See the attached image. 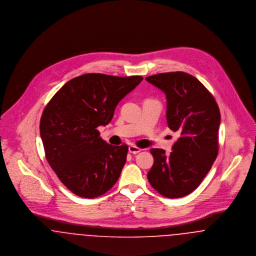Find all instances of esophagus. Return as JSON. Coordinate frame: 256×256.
I'll return each mask as SVG.
<instances>
[{
    "mask_svg": "<svg viewBox=\"0 0 256 256\" xmlns=\"http://www.w3.org/2000/svg\"><path fill=\"white\" fill-rule=\"evenodd\" d=\"M128 152H130V154H138V152H141V148L136 146H128Z\"/></svg>",
    "mask_w": 256,
    "mask_h": 256,
    "instance_id": "34e87169",
    "label": "esophagus"
}]
</instances>
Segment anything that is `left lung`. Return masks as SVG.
<instances>
[{
	"label": "left lung",
	"mask_w": 256,
	"mask_h": 256,
	"mask_svg": "<svg viewBox=\"0 0 256 256\" xmlns=\"http://www.w3.org/2000/svg\"><path fill=\"white\" fill-rule=\"evenodd\" d=\"M146 80L166 94L168 126L180 134L170 154L162 148H150L154 162L148 180L159 194L182 198L198 188L218 156L219 106L206 86L190 74H158Z\"/></svg>",
	"instance_id": "obj_1"
}]
</instances>
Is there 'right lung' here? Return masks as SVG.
<instances>
[{"mask_svg":"<svg viewBox=\"0 0 256 256\" xmlns=\"http://www.w3.org/2000/svg\"><path fill=\"white\" fill-rule=\"evenodd\" d=\"M142 80L86 74L66 82L43 110L40 135L46 158L74 194L97 198L117 182L128 146L108 144L97 128L108 124L119 102Z\"/></svg>","mask_w":256,"mask_h":256,"instance_id":"add662e5","label":"right lung"}]
</instances>
